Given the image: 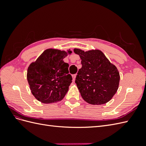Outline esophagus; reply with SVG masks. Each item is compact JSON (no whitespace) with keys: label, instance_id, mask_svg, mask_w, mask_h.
Here are the masks:
<instances>
[{"label":"esophagus","instance_id":"esophagus-1","mask_svg":"<svg viewBox=\"0 0 146 146\" xmlns=\"http://www.w3.org/2000/svg\"><path fill=\"white\" fill-rule=\"evenodd\" d=\"M76 76H77V74H74V75H72V80H73V81H75V80H76Z\"/></svg>","mask_w":146,"mask_h":146}]
</instances>
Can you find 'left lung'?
Instances as JSON below:
<instances>
[{"label":"left lung","mask_w":146,"mask_h":146,"mask_svg":"<svg viewBox=\"0 0 146 146\" xmlns=\"http://www.w3.org/2000/svg\"><path fill=\"white\" fill-rule=\"evenodd\" d=\"M82 60L76 83L83 100L92 105L108 102L118 89L120 76L117 69L99 50L84 52L75 48Z\"/></svg>","instance_id":"left-lung-1"}]
</instances>
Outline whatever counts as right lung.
Returning a JSON list of instances; mask_svg holds the SVG:
<instances>
[{
	"label": "right lung",
	"instance_id": "right-lung-1",
	"mask_svg": "<svg viewBox=\"0 0 146 146\" xmlns=\"http://www.w3.org/2000/svg\"><path fill=\"white\" fill-rule=\"evenodd\" d=\"M66 56L64 51L50 48L29 66L27 78L30 90L42 103L61 101L67 93L72 78L69 74L68 63L63 60Z\"/></svg>",
	"mask_w": 146,
	"mask_h": 146
}]
</instances>
